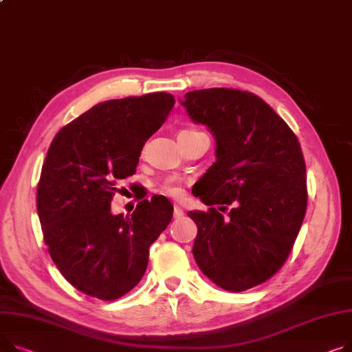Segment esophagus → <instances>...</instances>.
<instances>
[{
  "instance_id": "1",
  "label": "esophagus",
  "mask_w": 352,
  "mask_h": 352,
  "mask_svg": "<svg viewBox=\"0 0 352 352\" xmlns=\"http://www.w3.org/2000/svg\"><path fill=\"white\" fill-rule=\"evenodd\" d=\"M184 217V210L178 206V205H175L174 206V218L175 219H179V218H182Z\"/></svg>"
}]
</instances>
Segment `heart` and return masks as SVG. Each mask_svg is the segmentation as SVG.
I'll list each match as a JSON object with an SVG mask.
<instances>
[{
  "label": "heart",
  "instance_id": "heart-1",
  "mask_svg": "<svg viewBox=\"0 0 352 352\" xmlns=\"http://www.w3.org/2000/svg\"><path fill=\"white\" fill-rule=\"evenodd\" d=\"M194 133H201V131H197V130H182L179 134H194ZM162 191L166 192L167 195H171V197H181L182 194V188L181 185L175 181V179H168L166 184L162 185Z\"/></svg>",
  "mask_w": 352,
  "mask_h": 352
}]
</instances>
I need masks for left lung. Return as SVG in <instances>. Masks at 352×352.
<instances>
[{"label": "left lung", "mask_w": 352, "mask_h": 352, "mask_svg": "<svg viewBox=\"0 0 352 352\" xmlns=\"http://www.w3.org/2000/svg\"><path fill=\"white\" fill-rule=\"evenodd\" d=\"M181 104L210 130L217 161L198 181L208 212L190 210L201 272L228 292L266 282L286 262L307 208L306 164L292 129L265 100L226 87L185 93ZM226 204L232 208L223 217Z\"/></svg>", "instance_id": "obj_1"}]
</instances>
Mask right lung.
<instances>
[{"instance_id": "right-lung-1", "label": "right lung", "mask_w": 352, "mask_h": 352, "mask_svg": "<svg viewBox=\"0 0 352 352\" xmlns=\"http://www.w3.org/2000/svg\"><path fill=\"white\" fill-rule=\"evenodd\" d=\"M174 103L164 91L99 103L46 153L36 191L43 241L62 276L87 296L111 301L137 286L150 245L171 222L168 199L138 202L131 217L113 215L110 202Z\"/></svg>"}]
</instances>
